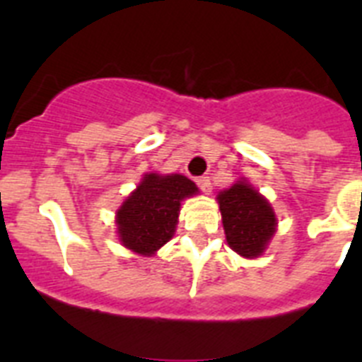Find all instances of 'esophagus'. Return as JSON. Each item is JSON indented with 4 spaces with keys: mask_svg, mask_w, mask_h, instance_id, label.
I'll return each mask as SVG.
<instances>
[{
    "mask_svg": "<svg viewBox=\"0 0 362 362\" xmlns=\"http://www.w3.org/2000/svg\"><path fill=\"white\" fill-rule=\"evenodd\" d=\"M197 187H199L204 194L212 192V183H210L209 175H201V177H197Z\"/></svg>",
    "mask_w": 362,
    "mask_h": 362,
    "instance_id": "esophagus-1",
    "label": "esophagus"
}]
</instances>
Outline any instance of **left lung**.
I'll use <instances>...</instances> for the list:
<instances>
[{
	"label": "left lung",
	"mask_w": 362,
	"mask_h": 362,
	"mask_svg": "<svg viewBox=\"0 0 362 362\" xmlns=\"http://www.w3.org/2000/svg\"><path fill=\"white\" fill-rule=\"evenodd\" d=\"M217 203L230 248L248 259L263 255L277 226L270 203L245 179L219 192Z\"/></svg>",
	"instance_id": "8db88e82"
}]
</instances>
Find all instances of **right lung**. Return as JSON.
I'll use <instances>...</instances> for the list:
<instances>
[{"label":"right lung","instance_id":"right-lung-1","mask_svg":"<svg viewBox=\"0 0 362 362\" xmlns=\"http://www.w3.org/2000/svg\"><path fill=\"white\" fill-rule=\"evenodd\" d=\"M197 192L196 183L181 174H145L116 212L121 245L136 254H156L174 235L181 201Z\"/></svg>","mask_w":362,"mask_h":362}]
</instances>
